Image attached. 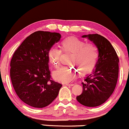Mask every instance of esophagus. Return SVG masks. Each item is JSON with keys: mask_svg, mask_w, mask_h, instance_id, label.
I'll use <instances>...</instances> for the list:
<instances>
[{"mask_svg": "<svg viewBox=\"0 0 129 129\" xmlns=\"http://www.w3.org/2000/svg\"><path fill=\"white\" fill-rule=\"evenodd\" d=\"M66 85H69V86H73L74 84L73 83H66Z\"/></svg>", "mask_w": 129, "mask_h": 129, "instance_id": "obj_1", "label": "esophagus"}]
</instances>
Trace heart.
Segmentation results:
<instances>
[{
    "mask_svg": "<svg viewBox=\"0 0 129 129\" xmlns=\"http://www.w3.org/2000/svg\"><path fill=\"white\" fill-rule=\"evenodd\" d=\"M60 49L63 53H72L70 64L74 67H63L53 72V77L59 82H69L79 73L84 75L89 73L96 66L99 57V51L96 45L91 43H85L76 37H69L63 39L60 44ZM48 58L51 64L55 69L59 67L62 51L53 47L48 51Z\"/></svg>",
    "mask_w": 129,
    "mask_h": 129,
    "instance_id": "b5f03b06",
    "label": "heart"
}]
</instances>
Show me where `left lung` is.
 <instances>
[{"label": "left lung", "mask_w": 129, "mask_h": 129, "mask_svg": "<svg viewBox=\"0 0 129 129\" xmlns=\"http://www.w3.org/2000/svg\"><path fill=\"white\" fill-rule=\"evenodd\" d=\"M96 45L99 57L95 70L82 82L83 90L76 97L78 102L87 107L103 104L113 93L118 78L119 58L113 46L98 34L84 35Z\"/></svg>", "instance_id": "left-lung-1"}]
</instances>
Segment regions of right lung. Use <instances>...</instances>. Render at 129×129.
Listing matches in <instances>:
<instances>
[{
  "label": "right lung",
  "instance_id": "right-lung-1",
  "mask_svg": "<svg viewBox=\"0 0 129 129\" xmlns=\"http://www.w3.org/2000/svg\"><path fill=\"white\" fill-rule=\"evenodd\" d=\"M60 37L57 33L36 31L23 41L13 54L10 62L13 86L19 98L31 107L48 106L62 86L51 79L48 55Z\"/></svg>",
  "mask_w": 129,
  "mask_h": 129
}]
</instances>
